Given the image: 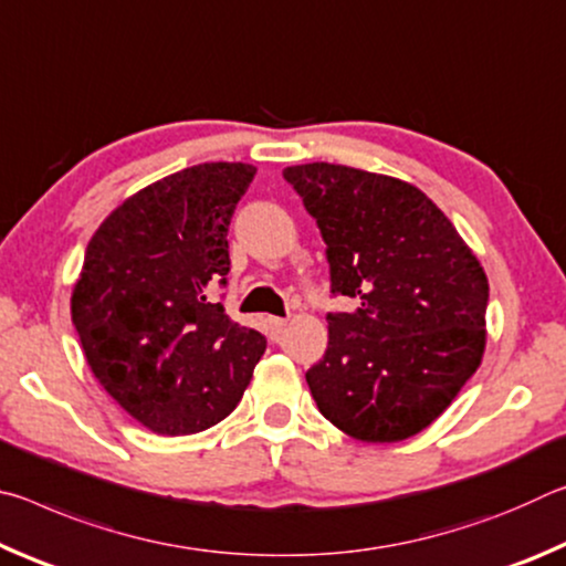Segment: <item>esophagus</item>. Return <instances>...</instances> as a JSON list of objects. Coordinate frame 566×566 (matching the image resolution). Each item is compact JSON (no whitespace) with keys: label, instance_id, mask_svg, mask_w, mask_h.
I'll return each instance as SVG.
<instances>
[{"label":"esophagus","instance_id":"esophagus-1","mask_svg":"<svg viewBox=\"0 0 566 566\" xmlns=\"http://www.w3.org/2000/svg\"><path fill=\"white\" fill-rule=\"evenodd\" d=\"M266 322H270V329L274 334H282L286 329V319H282V317H270Z\"/></svg>","mask_w":566,"mask_h":566}]
</instances>
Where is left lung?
<instances>
[{"mask_svg": "<svg viewBox=\"0 0 566 566\" xmlns=\"http://www.w3.org/2000/svg\"><path fill=\"white\" fill-rule=\"evenodd\" d=\"M317 219L332 296L324 357L306 385L324 417L361 442H401L432 424L484 354L490 284L432 199L395 177L354 167H286Z\"/></svg>", "mask_w": 566, "mask_h": 566, "instance_id": "1", "label": "left lung"}]
</instances>
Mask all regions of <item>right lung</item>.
Instances as JSON below:
<instances>
[{"mask_svg":"<svg viewBox=\"0 0 566 566\" xmlns=\"http://www.w3.org/2000/svg\"><path fill=\"white\" fill-rule=\"evenodd\" d=\"M256 169L205 161L129 197L90 239L72 294L84 357L107 395L157 434L232 411L266 339L227 317L229 224Z\"/></svg>","mask_w":566,"mask_h":566,"instance_id":"obj_1","label":"right lung"}]
</instances>
